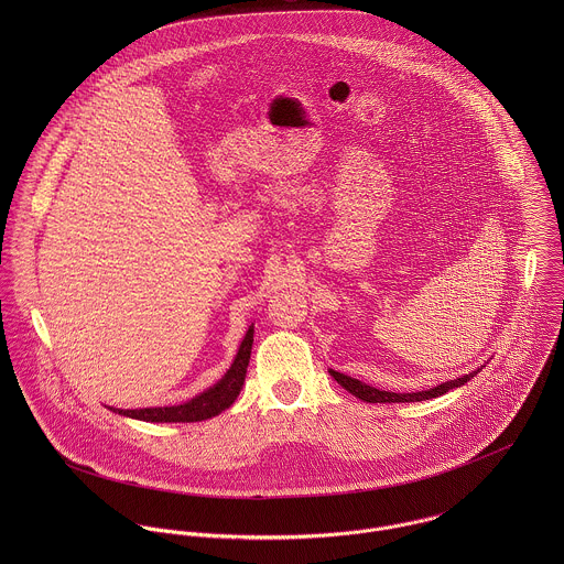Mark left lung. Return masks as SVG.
<instances>
[{"label":"left lung","instance_id":"obj_1","mask_svg":"<svg viewBox=\"0 0 564 564\" xmlns=\"http://www.w3.org/2000/svg\"><path fill=\"white\" fill-rule=\"evenodd\" d=\"M478 371H480V369H478ZM478 371L467 373V376L456 378V380H449V382H443V384H438V387H434V389H430V391H419V393H389V391H380V389H376V387H367V384H362V382H358V380H354V378H349V376H345V373H338V371H334V369H329V376H332L345 391H349L351 395H356V398L362 400V402L400 403L423 402V400H432V398L445 395L447 391L467 384L474 376H478Z\"/></svg>","mask_w":564,"mask_h":564}]
</instances>
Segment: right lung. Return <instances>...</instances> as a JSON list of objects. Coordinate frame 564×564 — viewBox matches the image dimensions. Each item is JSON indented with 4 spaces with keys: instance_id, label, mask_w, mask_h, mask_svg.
Wrapping results in <instances>:
<instances>
[{
    "instance_id": "obj_1",
    "label": "right lung",
    "mask_w": 564,
    "mask_h": 564,
    "mask_svg": "<svg viewBox=\"0 0 564 564\" xmlns=\"http://www.w3.org/2000/svg\"><path fill=\"white\" fill-rule=\"evenodd\" d=\"M251 343H253V325L247 329L242 338L239 354L228 369V373L217 382L213 389L204 391L202 395L193 398L191 402L180 403V405H166V408H141V410H119L110 408L112 412H119L123 416L141 419V421H156V423H193V421H204L210 419L226 408H230L237 395L241 393L247 365H249V354H251Z\"/></svg>"
}]
</instances>
